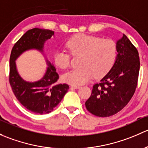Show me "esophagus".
I'll return each mask as SVG.
<instances>
[{
  "label": "esophagus",
  "instance_id": "34e87169",
  "mask_svg": "<svg viewBox=\"0 0 148 148\" xmlns=\"http://www.w3.org/2000/svg\"><path fill=\"white\" fill-rule=\"evenodd\" d=\"M71 88H74V89H78L80 88V86L79 85H71Z\"/></svg>",
  "mask_w": 148,
  "mask_h": 148
}]
</instances>
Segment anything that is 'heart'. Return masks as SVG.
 I'll use <instances>...</instances> for the list:
<instances>
[{
	"label": "heart",
	"instance_id": "1",
	"mask_svg": "<svg viewBox=\"0 0 148 148\" xmlns=\"http://www.w3.org/2000/svg\"><path fill=\"white\" fill-rule=\"evenodd\" d=\"M72 56L82 55L80 65L63 75L65 82L71 85H81L93 77H101L112 69L117 58V47L110 39L80 33L73 36L65 44ZM54 63L58 68L66 69L71 64V55L65 51L55 53Z\"/></svg>",
	"mask_w": 148,
	"mask_h": 148
}]
</instances>
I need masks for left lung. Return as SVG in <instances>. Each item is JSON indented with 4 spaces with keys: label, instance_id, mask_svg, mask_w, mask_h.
I'll return each instance as SVG.
<instances>
[{
    "label": "left lung",
    "instance_id": "obj_1",
    "mask_svg": "<svg viewBox=\"0 0 148 148\" xmlns=\"http://www.w3.org/2000/svg\"><path fill=\"white\" fill-rule=\"evenodd\" d=\"M117 58L112 69L92 87L85 102L87 110L98 117H109L123 109L135 93L140 71L137 48L123 34L117 41Z\"/></svg>",
    "mask_w": 148,
    "mask_h": 148
}]
</instances>
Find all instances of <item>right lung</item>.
I'll list each match as a JSON object with an SVG mask.
<instances>
[{
    "mask_svg": "<svg viewBox=\"0 0 148 148\" xmlns=\"http://www.w3.org/2000/svg\"><path fill=\"white\" fill-rule=\"evenodd\" d=\"M53 36V30L30 29L15 43L10 56L9 83L15 96L28 110L40 115L53 110L68 92L69 85L56 83L59 75L48 60L46 72L40 80L33 83L25 81L18 74L16 60L23 52L28 50L43 51L44 43Z\"/></svg>",
    "mask_w": 148,
    "mask_h": 148,
    "instance_id": "1",
    "label": "right lung"
}]
</instances>
